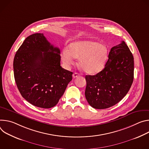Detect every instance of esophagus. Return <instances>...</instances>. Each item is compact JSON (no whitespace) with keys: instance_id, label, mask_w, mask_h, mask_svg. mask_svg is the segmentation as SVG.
Returning <instances> with one entry per match:
<instances>
[{"instance_id":"34e87169","label":"esophagus","mask_w":149,"mask_h":149,"mask_svg":"<svg viewBox=\"0 0 149 149\" xmlns=\"http://www.w3.org/2000/svg\"><path fill=\"white\" fill-rule=\"evenodd\" d=\"M79 76H80V74H79V73H74L73 74V78L77 77H79Z\"/></svg>"}]
</instances>
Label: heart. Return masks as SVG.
I'll return each instance as SVG.
<instances>
[{
    "mask_svg": "<svg viewBox=\"0 0 149 149\" xmlns=\"http://www.w3.org/2000/svg\"><path fill=\"white\" fill-rule=\"evenodd\" d=\"M62 61L67 68L79 58V64L86 73L96 74L101 71L108 58V48L104 45L91 40H82L70 43L68 49L61 53Z\"/></svg>",
    "mask_w": 149,
    "mask_h": 149,
    "instance_id": "b5f03b06",
    "label": "heart"
}]
</instances>
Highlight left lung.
Returning <instances> with one entry per match:
<instances>
[{
    "mask_svg": "<svg viewBox=\"0 0 149 149\" xmlns=\"http://www.w3.org/2000/svg\"><path fill=\"white\" fill-rule=\"evenodd\" d=\"M85 97L95 109H106L119 102L129 91L134 79V57L124 41L113 47L104 69L86 75Z\"/></svg>",
    "mask_w": 149,
    "mask_h": 149,
    "instance_id": "1",
    "label": "left lung"
}]
</instances>
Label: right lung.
<instances>
[{
	"instance_id": "1",
	"label": "right lung",
	"mask_w": 149,
	"mask_h": 149,
	"mask_svg": "<svg viewBox=\"0 0 149 149\" xmlns=\"http://www.w3.org/2000/svg\"><path fill=\"white\" fill-rule=\"evenodd\" d=\"M60 50L49 43L43 34L28 37L13 60L15 82L22 96L42 108L57 104L73 73L60 65Z\"/></svg>"
}]
</instances>
